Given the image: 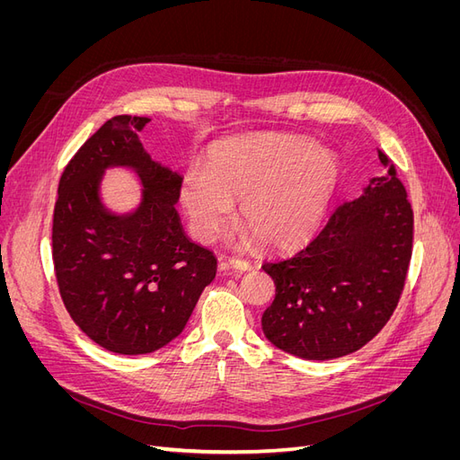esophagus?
<instances>
[{
	"label": "esophagus",
	"instance_id": "1",
	"mask_svg": "<svg viewBox=\"0 0 460 460\" xmlns=\"http://www.w3.org/2000/svg\"><path fill=\"white\" fill-rule=\"evenodd\" d=\"M220 269H222V270L234 269V270L245 272V270L252 269V264H249L245 259H238V257H228V259H220Z\"/></svg>",
	"mask_w": 460,
	"mask_h": 460
}]
</instances>
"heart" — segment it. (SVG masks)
<instances>
[{
    "label": "heart",
    "mask_w": 460,
    "mask_h": 460,
    "mask_svg": "<svg viewBox=\"0 0 460 460\" xmlns=\"http://www.w3.org/2000/svg\"><path fill=\"white\" fill-rule=\"evenodd\" d=\"M340 182L328 149L294 137L220 146L180 182V205L199 242H215L240 203V225L269 247H294L323 222Z\"/></svg>",
    "instance_id": "b5f03b06"
}]
</instances>
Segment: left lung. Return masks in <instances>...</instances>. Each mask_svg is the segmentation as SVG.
Segmentation results:
<instances>
[{"label":"left lung","mask_w":460,"mask_h":460,"mask_svg":"<svg viewBox=\"0 0 460 460\" xmlns=\"http://www.w3.org/2000/svg\"><path fill=\"white\" fill-rule=\"evenodd\" d=\"M340 205L314 238L264 262L276 297L262 314L267 340L289 355L330 360L358 351L394 314L412 255V207L395 164Z\"/></svg>","instance_id":"1"}]
</instances>
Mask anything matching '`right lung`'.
Masks as SVG:
<instances>
[{"instance_id": "right-lung-1", "label": "right lung", "mask_w": 460, "mask_h": 460, "mask_svg": "<svg viewBox=\"0 0 460 460\" xmlns=\"http://www.w3.org/2000/svg\"><path fill=\"white\" fill-rule=\"evenodd\" d=\"M147 117L119 115L68 161L53 211V267L65 307L90 340L119 355H146L182 333L205 286L217 274L213 252L180 225L182 176L155 163L137 132ZM109 165L141 176L143 203L130 216L109 214L99 182Z\"/></svg>"}]
</instances>
